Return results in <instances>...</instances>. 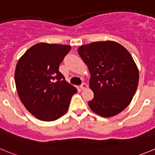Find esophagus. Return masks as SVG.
<instances>
[{"instance_id": "obj_1", "label": "esophagus", "mask_w": 155, "mask_h": 155, "mask_svg": "<svg viewBox=\"0 0 155 155\" xmlns=\"http://www.w3.org/2000/svg\"><path fill=\"white\" fill-rule=\"evenodd\" d=\"M80 87H81V90H84V89H86V88H87V84H85V83H82V84H81Z\"/></svg>"}]
</instances>
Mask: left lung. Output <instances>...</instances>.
Returning a JSON list of instances; mask_svg holds the SVG:
<instances>
[{
	"mask_svg": "<svg viewBox=\"0 0 155 155\" xmlns=\"http://www.w3.org/2000/svg\"><path fill=\"white\" fill-rule=\"evenodd\" d=\"M91 74L94 98L90 109L103 117L121 113L130 103L139 81V71L130 53L118 42H94L78 49Z\"/></svg>",
	"mask_w": 155,
	"mask_h": 155,
	"instance_id": "1",
	"label": "left lung"
}]
</instances>
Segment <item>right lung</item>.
Masks as SVG:
<instances>
[{
  "mask_svg": "<svg viewBox=\"0 0 155 155\" xmlns=\"http://www.w3.org/2000/svg\"><path fill=\"white\" fill-rule=\"evenodd\" d=\"M71 49L68 45L38 43L18 61L15 73L18 94L27 110L39 120L61 118L78 91L59 71Z\"/></svg>",
  "mask_w": 155,
  "mask_h": 155,
  "instance_id": "add662e5",
  "label": "right lung"
}]
</instances>
